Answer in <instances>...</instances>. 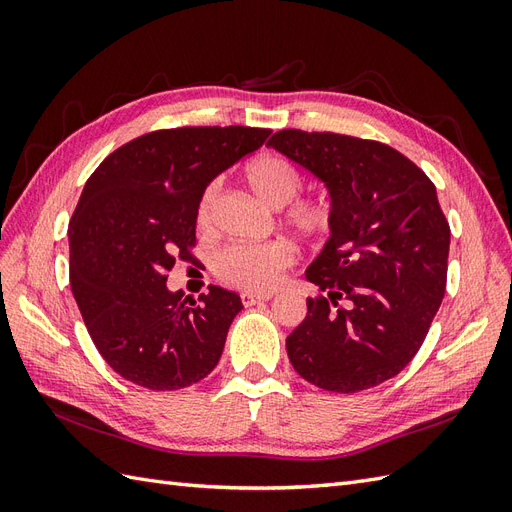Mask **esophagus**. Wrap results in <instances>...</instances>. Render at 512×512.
I'll return each mask as SVG.
<instances>
[{
	"label": "esophagus",
	"mask_w": 512,
	"mask_h": 512,
	"mask_svg": "<svg viewBox=\"0 0 512 512\" xmlns=\"http://www.w3.org/2000/svg\"><path fill=\"white\" fill-rule=\"evenodd\" d=\"M271 299V294H252V292H243L241 294V303L245 307H252V305H258V303H265Z\"/></svg>",
	"instance_id": "esophagus-1"
}]
</instances>
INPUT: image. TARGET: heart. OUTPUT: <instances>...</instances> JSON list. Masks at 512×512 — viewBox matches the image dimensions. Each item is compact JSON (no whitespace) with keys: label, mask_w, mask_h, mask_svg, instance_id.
<instances>
[{"label":"heart","mask_w":512,"mask_h":512,"mask_svg":"<svg viewBox=\"0 0 512 512\" xmlns=\"http://www.w3.org/2000/svg\"><path fill=\"white\" fill-rule=\"evenodd\" d=\"M243 181L250 192L271 209H282V224L305 243H320L333 230V209L327 200L300 196L303 177L288 160L262 153L243 166ZM220 200L218 183H209L198 198L196 226L200 232L213 228L215 207ZM292 247L284 241L254 245H228L215 256L213 273L218 280L250 292H269L282 282L292 265Z\"/></svg>","instance_id":"b5f03b06"}]
</instances>
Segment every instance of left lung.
Masks as SVG:
<instances>
[{
  "mask_svg": "<svg viewBox=\"0 0 512 512\" xmlns=\"http://www.w3.org/2000/svg\"><path fill=\"white\" fill-rule=\"evenodd\" d=\"M269 147L331 194L333 230L305 271L320 297L286 339L297 374L359 393L404 369L438 314L451 228L436 185L397 149L335 132L280 130Z\"/></svg>",
  "mask_w": 512,
  "mask_h": 512,
  "instance_id": "obj_1",
  "label": "left lung"
}]
</instances>
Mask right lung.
Wrapping results in <instances>:
<instances>
[{
	"mask_svg": "<svg viewBox=\"0 0 512 512\" xmlns=\"http://www.w3.org/2000/svg\"><path fill=\"white\" fill-rule=\"evenodd\" d=\"M271 130L185 126L121 145L94 170L76 205L70 286L102 359L151 391H179L218 365L239 294L209 286L198 301L166 288L192 260L196 205L222 170L262 147Z\"/></svg>",
	"mask_w": 512,
	"mask_h": 512,
	"instance_id": "add662e5",
	"label": "right lung"
}]
</instances>
